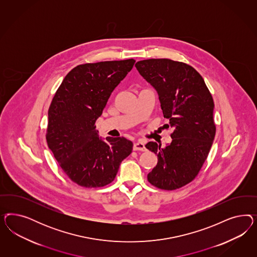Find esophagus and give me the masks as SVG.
<instances>
[{
	"mask_svg": "<svg viewBox=\"0 0 257 257\" xmlns=\"http://www.w3.org/2000/svg\"><path fill=\"white\" fill-rule=\"evenodd\" d=\"M134 151H140V152H145L146 151V147L144 145V143L142 141H138L134 144Z\"/></svg>",
	"mask_w": 257,
	"mask_h": 257,
	"instance_id": "34e87169",
	"label": "esophagus"
}]
</instances>
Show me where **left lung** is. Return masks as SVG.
Segmentation results:
<instances>
[{
  "label": "left lung",
  "instance_id": "1",
  "mask_svg": "<svg viewBox=\"0 0 257 257\" xmlns=\"http://www.w3.org/2000/svg\"><path fill=\"white\" fill-rule=\"evenodd\" d=\"M141 76L159 95L164 117L172 127L171 144L161 148L149 142L146 148L158 162L147 176L149 183L164 190H174L198 176L216 136L214 101L202 75L186 63L152 58L136 64Z\"/></svg>",
  "mask_w": 257,
  "mask_h": 257
}]
</instances>
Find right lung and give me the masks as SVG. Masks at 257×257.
<instances>
[{
    "label": "right lung",
    "mask_w": 257,
    "mask_h": 257,
    "mask_svg": "<svg viewBox=\"0 0 257 257\" xmlns=\"http://www.w3.org/2000/svg\"><path fill=\"white\" fill-rule=\"evenodd\" d=\"M135 62L131 58L78 65L64 78L52 100L47 143L65 174L78 186H107L132 153V141L124 138L100 140L95 123Z\"/></svg>",
    "instance_id": "right-lung-1"
}]
</instances>
